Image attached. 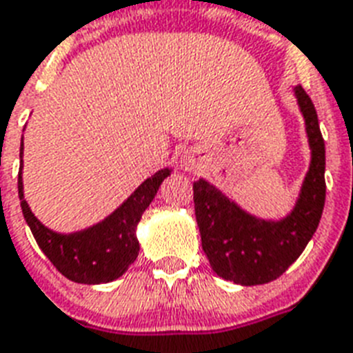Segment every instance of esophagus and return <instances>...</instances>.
I'll list each match as a JSON object with an SVG mask.
<instances>
[{"instance_id":"obj_1","label":"esophagus","mask_w":353,"mask_h":353,"mask_svg":"<svg viewBox=\"0 0 353 353\" xmlns=\"http://www.w3.org/2000/svg\"><path fill=\"white\" fill-rule=\"evenodd\" d=\"M180 164H182V168L185 171H194L196 170V157H194L193 153H188V155L183 157Z\"/></svg>"}]
</instances>
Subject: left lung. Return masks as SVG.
Here are the masks:
<instances>
[{
	"label": "left lung",
	"mask_w": 353,
	"mask_h": 353,
	"mask_svg": "<svg viewBox=\"0 0 353 353\" xmlns=\"http://www.w3.org/2000/svg\"><path fill=\"white\" fill-rule=\"evenodd\" d=\"M305 119L310 165L292 211L279 220H263L241 209L208 180H196L194 214L202 249L220 278L243 287L274 281L298 260L316 232L325 208V141L312 101L294 86Z\"/></svg>",
	"instance_id": "left-lung-1"
}]
</instances>
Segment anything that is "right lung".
Returning <instances> with one entry per match:
<instances>
[{"label":"right lung","instance_id":"obj_1","mask_svg":"<svg viewBox=\"0 0 353 353\" xmlns=\"http://www.w3.org/2000/svg\"><path fill=\"white\" fill-rule=\"evenodd\" d=\"M19 174L17 191L21 200L23 216L30 227L39 249L54 263V267L70 281L84 285L110 283L121 278L139 256L137 225L142 212L153 202L160 183L171 174L170 168L157 171L119 205L103 222L86 227L83 231L55 232L39 222L28 208L23 191V139L19 151Z\"/></svg>","mask_w":353,"mask_h":353}]
</instances>
